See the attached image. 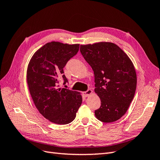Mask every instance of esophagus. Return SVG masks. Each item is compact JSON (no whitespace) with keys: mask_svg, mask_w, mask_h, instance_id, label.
Masks as SVG:
<instances>
[{"mask_svg":"<svg viewBox=\"0 0 160 160\" xmlns=\"http://www.w3.org/2000/svg\"><path fill=\"white\" fill-rule=\"evenodd\" d=\"M92 93H93V91H92L91 89H88V91H86L83 92V95H85V97H88V96H89L90 95H91Z\"/></svg>","mask_w":160,"mask_h":160,"instance_id":"obj_1","label":"esophagus"}]
</instances>
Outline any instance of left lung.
<instances>
[{
	"mask_svg": "<svg viewBox=\"0 0 160 160\" xmlns=\"http://www.w3.org/2000/svg\"><path fill=\"white\" fill-rule=\"evenodd\" d=\"M80 51L94 72L95 92L101 99L95 117L104 123L119 119L128 111L136 89L132 61L113 42L81 45Z\"/></svg>",
	"mask_w": 160,
	"mask_h": 160,
	"instance_id": "obj_1",
	"label": "left lung"
}]
</instances>
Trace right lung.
I'll use <instances>...</instances> for the list:
<instances>
[{
  "label": "right lung",
  "instance_id": "1",
  "mask_svg": "<svg viewBox=\"0 0 160 160\" xmlns=\"http://www.w3.org/2000/svg\"><path fill=\"white\" fill-rule=\"evenodd\" d=\"M79 49V44L47 42L37 50L31 59L27 71L30 94L37 109L43 117L59 125L73 121L82 103L79 92L60 88L59 80L67 79L63 68Z\"/></svg>",
  "mask_w": 160,
  "mask_h": 160
}]
</instances>
